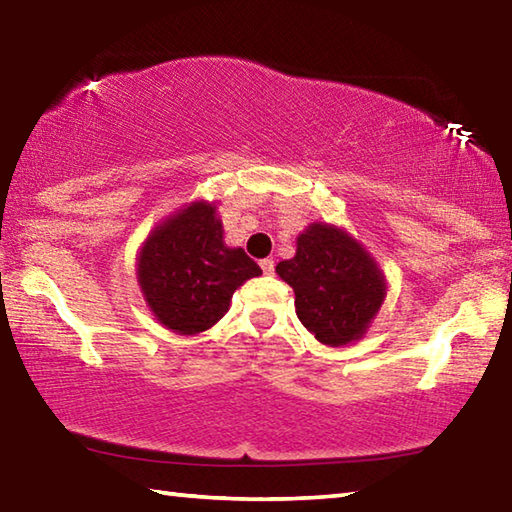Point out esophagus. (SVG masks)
I'll return each instance as SVG.
<instances>
[{
  "label": "esophagus",
  "mask_w": 512,
  "mask_h": 512,
  "mask_svg": "<svg viewBox=\"0 0 512 512\" xmlns=\"http://www.w3.org/2000/svg\"><path fill=\"white\" fill-rule=\"evenodd\" d=\"M259 266H262V271H264V275H273V271H275V262L271 257H266V259H262V262H259Z\"/></svg>",
  "instance_id": "obj_1"
}]
</instances>
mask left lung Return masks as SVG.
<instances>
[{"instance_id":"left-lung-1","label":"left lung","mask_w":512,"mask_h":512,"mask_svg":"<svg viewBox=\"0 0 512 512\" xmlns=\"http://www.w3.org/2000/svg\"><path fill=\"white\" fill-rule=\"evenodd\" d=\"M293 259L275 266L296 293V314L320 343L359 341L386 298V277L357 239L329 223H311Z\"/></svg>"}]
</instances>
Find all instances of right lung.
Instances as JSON below:
<instances>
[{"label": "right lung", "instance_id": "obj_1", "mask_svg": "<svg viewBox=\"0 0 512 512\" xmlns=\"http://www.w3.org/2000/svg\"><path fill=\"white\" fill-rule=\"evenodd\" d=\"M262 275L244 248L223 241L216 205L196 201L164 219L137 255V284L153 316L192 336L219 323L232 293Z\"/></svg>", "mask_w": 512, "mask_h": 512}]
</instances>
